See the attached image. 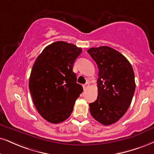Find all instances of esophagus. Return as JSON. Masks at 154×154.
Wrapping results in <instances>:
<instances>
[{
    "label": "esophagus",
    "mask_w": 154,
    "mask_h": 154,
    "mask_svg": "<svg viewBox=\"0 0 154 154\" xmlns=\"http://www.w3.org/2000/svg\"><path fill=\"white\" fill-rule=\"evenodd\" d=\"M88 87H89V83H86V84H85V85H83V88H84V89H87L88 88Z\"/></svg>",
    "instance_id": "esophagus-1"
}]
</instances>
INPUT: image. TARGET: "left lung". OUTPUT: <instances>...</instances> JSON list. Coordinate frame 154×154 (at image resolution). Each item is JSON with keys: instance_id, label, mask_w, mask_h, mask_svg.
I'll list each match as a JSON object with an SVG mask.
<instances>
[{"instance_id": "8db88e82", "label": "left lung", "mask_w": 154, "mask_h": 154, "mask_svg": "<svg viewBox=\"0 0 154 154\" xmlns=\"http://www.w3.org/2000/svg\"><path fill=\"white\" fill-rule=\"evenodd\" d=\"M99 69L98 96L89 104L92 117L103 125L114 124L124 115L133 98L136 84L132 66L117 50L108 46L87 50Z\"/></svg>"}]
</instances>
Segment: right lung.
<instances>
[{
  "mask_svg": "<svg viewBox=\"0 0 154 154\" xmlns=\"http://www.w3.org/2000/svg\"><path fill=\"white\" fill-rule=\"evenodd\" d=\"M81 52L82 48L75 45L57 41L47 46L32 66L29 89L36 109L50 123L58 124L69 118L83 91L72 71Z\"/></svg>",
  "mask_w": 154,
  "mask_h": 154,
  "instance_id": "right-lung-1",
  "label": "right lung"
}]
</instances>
